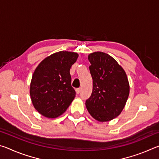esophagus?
Segmentation results:
<instances>
[{"instance_id": "obj_1", "label": "esophagus", "mask_w": 159, "mask_h": 159, "mask_svg": "<svg viewBox=\"0 0 159 159\" xmlns=\"http://www.w3.org/2000/svg\"><path fill=\"white\" fill-rule=\"evenodd\" d=\"M76 92L77 94H79L80 92V88H76Z\"/></svg>"}]
</instances>
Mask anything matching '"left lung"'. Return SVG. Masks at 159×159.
<instances>
[{
    "label": "left lung",
    "instance_id": "8db88e82",
    "mask_svg": "<svg viewBox=\"0 0 159 159\" xmlns=\"http://www.w3.org/2000/svg\"><path fill=\"white\" fill-rule=\"evenodd\" d=\"M93 78V92L85 101L88 112L97 120L109 121L124 108L130 93L125 72L108 54L95 52L88 55Z\"/></svg>",
    "mask_w": 159,
    "mask_h": 159
}]
</instances>
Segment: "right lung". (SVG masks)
<instances>
[{
	"mask_svg": "<svg viewBox=\"0 0 159 159\" xmlns=\"http://www.w3.org/2000/svg\"><path fill=\"white\" fill-rule=\"evenodd\" d=\"M78 57L76 52L60 51L44 59L35 69L30 95L34 108L41 115L60 116L74 100L76 92L69 71Z\"/></svg>",
	"mask_w": 159,
	"mask_h": 159,
	"instance_id": "obj_1",
	"label": "right lung"
}]
</instances>
